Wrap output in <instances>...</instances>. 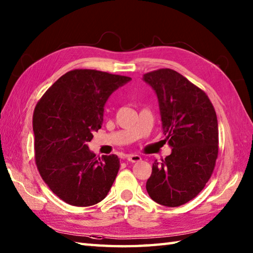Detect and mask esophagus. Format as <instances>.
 <instances>
[{
  "label": "esophagus",
  "instance_id": "obj_1",
  "mask_svg": "<svg viewBox=\"0 0 253 253\" xmlns=\"http://www.w3.org/2000/svg\"><path fill=\"white\" fill-rule=\"evenodd\" d=\"M126 159L129 161V162H132V163L141 161V157H140V155H138V154H127Z\"/></svg>",
  "mask_w": 253,
  "mask_h": 253
}]
</instances>
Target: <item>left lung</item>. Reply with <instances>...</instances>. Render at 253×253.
I'll list each match as a JSON object with an SVG mask.
<instances>
[{"label":"left lung","mask_w":253,"mask_h":253,"mask_svg":"<svg viewBox=\"0 0 253 253\" xmlns=\"http://www.w3.org/2000/svg\"><path fill=\"white\" fill-rule=\"evenodd\" d=\"M158 96L164 136L171 153L154 161L147 191L159 204L179 207L192 200L211 177L218 152L215 110L208 95L173 69L144 74Z\"/></svg>","instance_id":"left-lung-1"}]
</instances>
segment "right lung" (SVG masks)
Instances as JSON below:
<instances>
[{
	"mask_svg": "<svg viewBox=\"0 0 253 253\" xmlns=\"http://www.w3.org/2000/svg\"><path fill=\"white\" fill-rule=\"evenodd\" d=\"M131 80L93 69H75L46 90L35 109L37 168L53 193L75 207L106 197L120 169L117 155L101 159L88 147L103 123L110 95Z\"/></svg>",
	"mask_w": 253,
	"mask_h": 253,
	"instance_id": "add662e5",
	"label": "right lung"
}]
</instances>
